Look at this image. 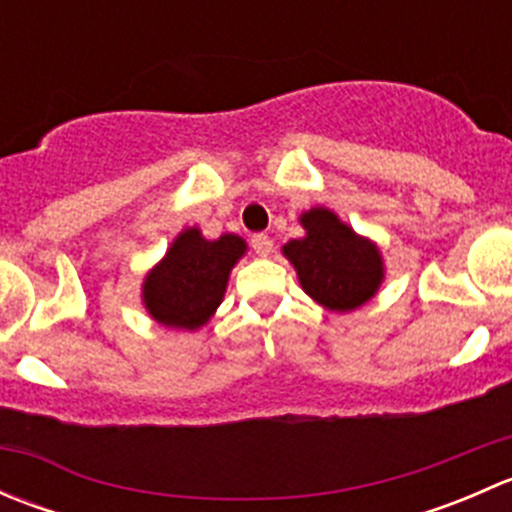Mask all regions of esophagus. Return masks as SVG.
<instances>
[{
    "label": "esophagus",
    "mask_w": 512,
    "mask_h": 512,
    "mask_svg": "<svg viewBox=\"0 0 512 512\" xmlns=\"http://www.w3.org/2000/svg\"><path fill=\"white\" fill-rule=\"evenodd\" d=\"M250 245L257 255H267V252H272V237L265 235V232H255L250 237Z\"/></svg>",
    "instance_id": "esophagus-1"
}]
</instances>
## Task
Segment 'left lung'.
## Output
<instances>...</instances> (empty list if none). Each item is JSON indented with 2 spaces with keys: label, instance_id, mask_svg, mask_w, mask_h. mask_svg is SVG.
I'll list each match as a JSON object with an SVG mask.
<instances>
[{
  "label": "left lung",
  "instance_id": "1",
  "mask_svg": "<svg viewBox=\"0 0 512 512\" xmlns=\"http://www.w3.org/2000/svg\"><path fill=\"white\" fill-rule=\"evenodd\" d=\"M302 225L307 237L289 240L282 252L304 292L334 312H349L374 297L384 277L379 250L324 208L304 213Z\"/></svg>",
  "mask_w": 512,
  "mask_h": 512
}]
</instances>
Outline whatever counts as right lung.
<instances>
[{"label": "right lung", "mask_w": 512, "mask_h": 512, "mask_svg": "<svg viewBox=\"0 0 512 512\" xmlns=\"http://www.w3.org/2000/svg\"><path fill=\"white\" fill-rule=\"evenodd\" d=\"M242 252L245 240L237 235L205 240L195 227L180 232L143 285L151 317L175 329L203 327L223 302L227 275Z\"/></svg>", "instance_id": "obj_1"}]
</instances>
